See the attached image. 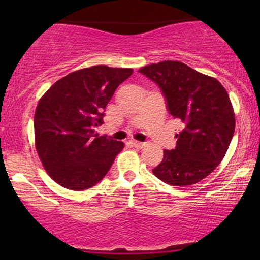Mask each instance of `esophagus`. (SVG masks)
<instances>
[{
  "label": "esophagus",
  "mask_w": 260,
  "mask_h": 260,
  "mask_svg": "<svg viewBox=\"0 0 260 260\" xmlns=\"http://www.w3.org/2000/svg\"><path fill=\"white\" fill-rule=\"evenodd\" d=\"M131 144H133L135 148H138V149H141V148H143V147H144V143H143V142L135 141V140L131 141Z\"/></svg>",
  "instance_id": "obj_1"
}]
</instances>
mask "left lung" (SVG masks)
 I'll return each instance as SVG.
<instances>
[{
    "label": "left lung",
    "instance_id": "left-lung-1",
    "mask_svg": "<svg viewBox=\"0 0 260 260\" xmlns=\"http://www.w3.org/2000/svg\"><path fill=\"white\" fill-rule=\"evenodd\" d=\"M138 72L154 81L174 118L182 122L175 149L163 151L152 173L170 186L184 187L208 176L225 157L236 118L225 87L180 61H161Z\"/></svg>",
    "mask_w": 260,
    "mask_h": 260
}]
</instances>
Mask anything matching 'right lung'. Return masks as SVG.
Segmentation results:
<instances>
[{"instance_id": "1", "label": "right lung", "mask_w": 260, "mask_h": 260, "mask_svg": "<svg viewBox=\"0 0 260 260\" xmlns=\"http://www.w3.org/2000/svg\"><path fill=\"white\" fill-rule=\"evenodd\" d=\"M134 71L92 66L67 74L39 101L35 147L48 175L71 190L97 184L111 168L123 142L98 136L104 110L116 88Z\"/></svg>"}]
</instances>
